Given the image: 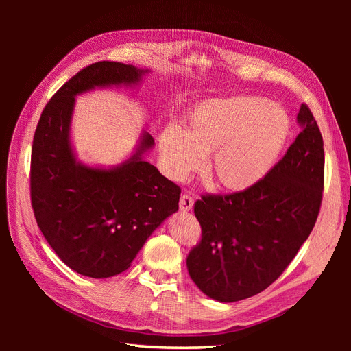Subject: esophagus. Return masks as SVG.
I'll return each mask as SVG.
<instances>
[{
  "instance_id": "esophagus-1",
  "label": "esophagus",
  "mask_w": 351,
  "mask_h": 351,
  "mask_svg": "<svg viewBox=\"0 0 351 351\" xmlns=\"http://www.w3.org/2000/svg\"><path fill=\"white\" fill-rule=\"evenodd\" d=\"M179 206H180L182 210H185V212L192 210V208H193V200H192V197H191L189 195H183V196L180 197V200H179Z\"/></svg>"
}]
</instances>
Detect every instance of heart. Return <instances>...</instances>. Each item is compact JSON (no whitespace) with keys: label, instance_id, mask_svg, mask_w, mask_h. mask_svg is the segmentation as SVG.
<instances>
[{"label":"heart","instance_id":"obj_1","mask_svg":"<svg viewBox=\"0 0 351 351\" xmlns=\"http://www.w3.org/2000/svg\"><path fill=\"white\" fill-rule=\"evenodd\" d=\"M286 109L253 95L213 98L197 104L182 129L169 125L159 136L165 173L183 180L204 168L219 186L243 192L261 183L278 163L290 135Z\"/></svg>","mask_w":351,"mask_h":351}]
</instances>
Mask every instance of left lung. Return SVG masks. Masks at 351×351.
<instances>
[{
  "instance_id": "obj_1",
  "label": "left lung",
  "mask_w": 351,
  "mask_h": 351,
  "mask_svg": "<svg viewBox=\"0 0 351 351\" xmlns=\"http://www.w3.org/2000/svg\"><path fill=\"white\" fill-rule=\"evenodd\" d=\"M298 121L303 131L261 183L196 202L202 241L186 265L191 279L213 300L232 303L263 291L315 228L324 182L323 138L304 104Z\"/></svg>"
}]
</instances>
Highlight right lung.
Segmentation results:
<instances>
[{
  "mask_svg": "<svg viewBox=\"0 0 351 351\" xmlns=\"http://www.w3.org/2000/svg\"><path fill=\"white\" fill-rule=\"evenodd\" d=\"M149 69L102 61L72 77L43 110L31 155V202L44 237L72 270L94 279L125 271L149 236L179 209L180 188L145 155L142 131L132 154L112 166L81 162L72 143L75 97L97 88L139 86Z\"/></svg>",
  "mask_w": 351,
  "mask_h": 351,
  "instance_id": "obj_1",
  "label": "right lung"
}]
</instances>
